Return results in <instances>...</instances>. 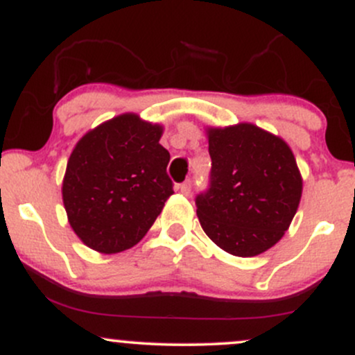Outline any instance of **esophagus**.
Returning <instances> with one entry per match:
<instances>
[{
  "instance_id": "1",
  "label": "esophagus",
  "mask_w": 355,
  "mask_h": 355,
  "mask_svg": "<svg viewBox=\"0 0 355 355\" xmlns=\"http://www.w3.org/2000/svg\"><path fill=\"white\" fill-rule=\"evenodd\" d=\"M178 190H180L183 195H187V197H189V195L191 193V182L189 180V182L182 183V185H178Z\"/></svg>"
}]
</instances>
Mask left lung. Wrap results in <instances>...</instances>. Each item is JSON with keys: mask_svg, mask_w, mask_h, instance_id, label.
<instances>
[{"mask_svg": "<svg viewBox=\"0 0 355 355\" xmlns=\"http://www.w3.org/2000/svg\"><path fill=\"white\" fill-rule=\"evenodd\" d=\"M209 189L195 198L203 232L237 257L274 247L294 218L302 177L282 138L252 123L209 128Z\"/></svg>", "mask_w": 355, "mask_h": 355, "instance_id": "1", "label": "left lung"}]
</instances>
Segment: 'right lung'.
<instances>
[{"mask_svg": "<svg viewBox=\"0 0 355 355\" xmlns=\"http://www.w3.org/2000/svg\"><path fill=\"white\" fill-rule=\"evenodd\" d=\"M164 128L125 113L76 144L63 178V203L85 245L116 254L137 245L160 215L173 183Z\"/></svg>", "mask_w": 355, "mask_h": 355, "instance_id": "1", "label": "right lung"}]
</instances>
